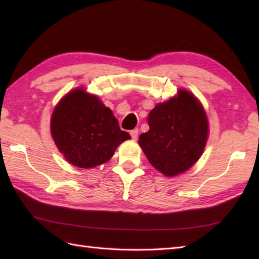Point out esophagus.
Listing matches in <instances>:
<instances>
[{"label":"esophagus","instance_id":"34e87169","mask_svg":"<svg viewBox=\"0 0 259 259\" xmlns=\"http://www.w3.org/2000/svg\"><path fill=\"white\" fill-rule=\"evenodd\" d=\"M138 133H139V130H138V129H134V130H131V131H130V136H131V138H133L134 140H137V139H138Z\"/></svg>","mask_w":259,"mask_h":259}]
</instances>
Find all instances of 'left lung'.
<instances>
[{
	"instance_id": "left-lung-1",
	"label": "left lung",
	"mask_w": 259,
	"mask_h": 259,
	"mask_svg": "<svg viewBox=\"0 0 259 259\" xmlns=\"http://www.w3.org/2000/svg\"><path fill=\"white\" fill-rule=\"evenodd\" d=\"M149 131L139 137L148 160L168 177L185 172L198 161L208 139V120L199 100L180 89L158 103L148 115Z\"/></svg>"
}]
</instances>
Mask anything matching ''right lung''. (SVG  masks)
<instances>
[{"instance_id":"right-lung-1","label":"right lung","mask_w":259,"mask_h":259,"mask_svg":"<svg viewBox=\"0 0 259 259\" xmlns=\"http://www.w3.org/2000/svg\"><path fill=\"white\" fill-rule=\"evenodd\" d=\"M51 134L67 161L84 169L107 162L131 138L119 128L111 110L82 88L70 91L54 108Z\"/></svg>"}]
</instances>
